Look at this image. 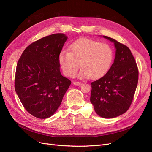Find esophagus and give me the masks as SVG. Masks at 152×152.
<instances>
[{
    "instance_id": "esophagus-1",
    "label": "esophagus",
    "mask_w": 152,
    "mask_h": 152,
    "mask_svg": "<svg viewBox=\"0 0 152 152\" xmlns=\"http://www.w3.org/2000/svg\"><path fill=\"white\" fill-rule=\"evenodd\" d=\"M73 84L75 85V86H80L81 85H82V83L81 82L74 81V82H73Z\"/></svg>"
}]
</instances>
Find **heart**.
<instances>
[{"mask_svg":"<svg viewBox=\"0 0 152 152\" xmlns=\"http://www.w3.org/2000/svg\"><path fill=\"white\" fill-rule=\"evenodd\" d=\"M70 50L62 51L58 57L60 65L67 77L74 76L81 65V77L101 78L110 69L114 57L110 45L87 38L74 42Z\"/></svg>","mask_w":152,"mask_h":152,"instance_id":"b5f03b06","label":"heart"}]
</instances>
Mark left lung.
<instances>
[{
  "label": "left lung",
  "instance_id": "obj_1",
  "mask_svg": "<svg viewBox=\"0 0 152 152\" xmlns=\"http://www.w3.org/2000/svg\"><path fill=\"white\" fill-rule=\"evenodd\" d=\"M116 48L114 62L107 74L91 83L90 102L99 116L112 118L126 112L134 96L138 70L129 48L107 36Z\"/></svg>",
  "mask_w": 152,
  "mask_h": 152
}]
</instances>
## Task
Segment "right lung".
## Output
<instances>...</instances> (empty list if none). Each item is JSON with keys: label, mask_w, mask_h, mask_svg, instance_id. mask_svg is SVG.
<instances>
[{"label": "right lung", "mask_w": 152, "mask_h": 152, "mask_svg": "<svg viewBox=\"0 0 152 152\" xmlns=\"http://www.w3.org/2000/svg\"><path fill=\"white\" fill-rule=\"evenodd\" d=\"M68 37L46 36L31 44L18 60L15 90L26 110L34 117H51L61 104L71 81L60 71L58 57Z\"/></svg>", "instance_id": "right-lung-1"}]
</instances>
